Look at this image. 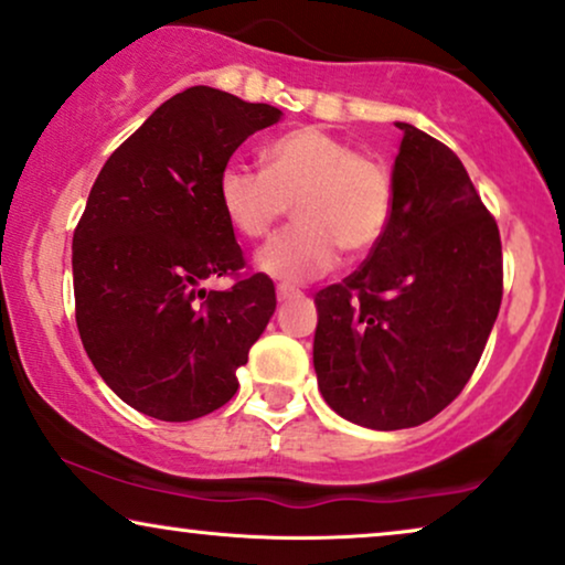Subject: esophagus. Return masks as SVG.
<instances>
[{"mask_svg":"<svg viewBox=\"0 0 565 565\" xmlns=\"http://www.w3.org/2000/svg\"><path fill=\"white\" fill-rule=\"evenodd\" d=\"M300 292L296 288H290V285H277V300H290V298H298Z\"/></svg>","mask_w":565,"mask_h":565,"instance_id":"34e87169","label":"esophagus"}]
</instances>
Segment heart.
<instances>
[{"mask_svg": "<svg viewBox=\"0 0 565 565\" xmlns=\"http://www.w3.org/2000/svg\"><path fill=\"white\" fill-rule=\"evenodd\" d=\"M265 168L231 160L217 173V204L233 231L265 238L288 212L296 223L269 241L256 267L280 282H306L334 267L340 248L363 256L392 217V181L384 166L345 139L300 127L273 139Z\"/></svg>", "mask_w": 565, "mask_h": 565, "instance_id": "heart-1", "label": "heart"}]
</instances>
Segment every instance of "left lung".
Segmentation results:
<instances>
[{
    "label": "left lung",
    "instance_id": "left-lung-1",
    "mask_svg": "<svg viewBox=\"0 0 565 565\" xmlns=\"http://www.w3.org/2000/svg\"><path fill=\"white\" fill-rule=\"evenodd\" d=\"M397 127L390 225L353 275L313 298L321 397L373 430L420 426L457 399L503 296L498 225L461 160Z\"/></svg>",
    "mask_w": 565,
    "mask_h": 565
}]
</instances>
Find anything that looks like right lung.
Masks as SVG:
<instances>
[{
	"label": "right lung",
	"mask_w": 565,
	"mask_h": 565,
	"mask_svg": "<svg viewBox=\"0 0 565 565\" xmlns=\"http://www.w3.org/2000/svg\"><path fill=\"white\" fill-rule=\"evenodd\" d=\"M282 111L207 85L186 87L114 150L72 238L79 340L100 379L139 413L168 423L223 407L236 371L275 313L267 275L217 204V173ZM236 274L228 291L201 288Z\"/></svg>",
	"instance_id": "1"
}]
</instances>
